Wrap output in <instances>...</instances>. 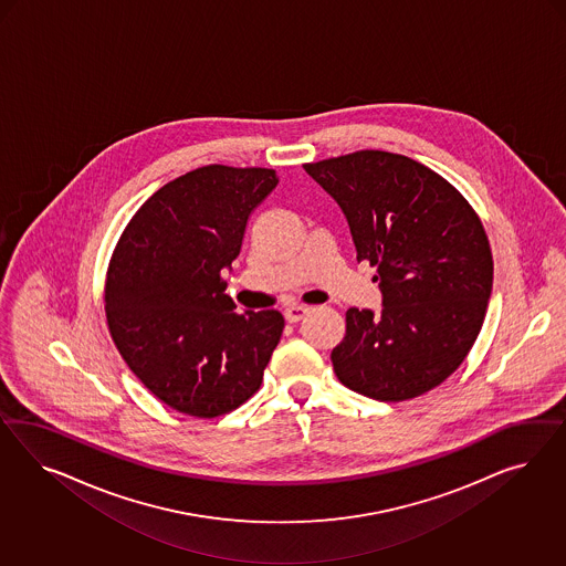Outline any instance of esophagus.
I'll use <instances>...</instances> for the list:
<instances>
[{"instance_id": "obj_1", "label": "esophagus", "mask_w": 566, "mask_h": 566, "mask_svg": "<svg viewBox=\"0 0 566 566\" xmlns=\"http://www.w3.org/2000/svg\"><path fill=\"white\" fill-rule=\"evenodd\" d=\"M307 313L308 307H305V305H291V307L284 308V317H286V322H291V324L301 322Z\"/></svg>"}]
</instances>
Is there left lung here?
<instances>
[{
	"mask_svg": "<svg viewBox=\"0 0 566 566\" xmlns=\"http://www.w3.org/2000/svg\"><path fill=\"white\" fill-rule=\"evenodd\" d=\"M303 168L343 209L381 291L379 315L346 311L336 376L381 402L426 395L459 369L485 317L494 261L478 213L405 155L365 149Z\"/></svg>",
	"mask_w": 566,
	"mask_h": 566,
	"instance_id": "8db88e82",
	"label": "left lung"
}]
</instances>
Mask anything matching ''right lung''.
I'll list each match as a JSON object with an SVG mask.
<instances>
[{
    "instance_id": "obj_1",
    "label": "right lung",
    "mask_w": 566,
    "mask_h": 566,
    "mask_svg": "<svg viewBox=\"0 0 566 566\" xmlns=\"http://www.w3.org/2000/svg\"><path fill=\"white\" fill-rule=\"evenodd\" d=\"M268 168L203 166L154 192L122 232L105 282L109 334L171 409L211 419L255 395L280 343V311L237 313L223 270L275 189Z\"/></svg>"
}]
</instances>
